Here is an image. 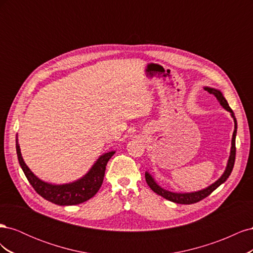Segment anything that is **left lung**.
<instances>
[{"mask_svg": "<svg viewBox=\"0 0 253 253\" xmlns=\"http://www.w3.org/2000/svg\"><path fill=\"white\" fill-rule=\"evenodd\" d=\"M205 90L208 91L209 94H212L216 97V99L218 100L219 104L223 106V108L230 112L231 114V117L234 120V131H233V135H232V140H231V149H230V156H229L228 159V163L226 166V169L224 171V173L221 174L220 177L215 181L213 182L212 185L208 186L205 189H202L200 191H195V192H185V193H180V192H172V191L169 190H166L164 188L160 187L158 183L156 182V180L154 179V177L149 173V172H145V181L149 185V187L154 191L155 193H157L158 195L163 196L166 200L176 203V204H182V205H190V204H194L200 202L204 198H206L207 196H209L214 190L216 188H218L221 183H224L227 178L230 176L232 169H233V166H234V162H235V137H236V129H237V124H236V118L234 116V113L233 111L230 109V106H229L227 100L225 99L223 93L219 89L216 88H212L209 86H205L204 87Z\"/></svg>", "mask_w": 253, "mask_h": 253, "instance_id": "left-lung-1", "label": "left lung"}]
</instances>
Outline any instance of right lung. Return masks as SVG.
<instances>
[{"label":"right lung","mask_w":253,"mask_h":253,"mask_svg":"<svg viewBox=\"0 0 253 253\" xmlns=\"http://www.w3.org/2000/svg\"><path fill=\"white\" fill-rule=\"evenodd\" d=\"M16 148L19 164L29 183L36 190V192L46 201L59 206L78 205L93 197L100 189L103 182L106 164L115 154V151L104 153L96 160V163L90 168L89 171L78 180L63 183V185H53V183L43 181L39 177H37L26 166L21 154L18 134L16 138Z\"/></svg>","instance_id":"add662e5"}]
</instances>
